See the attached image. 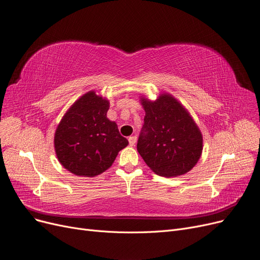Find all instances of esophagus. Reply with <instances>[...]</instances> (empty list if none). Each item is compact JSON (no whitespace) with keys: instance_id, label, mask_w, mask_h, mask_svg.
<instances>
[{"instance_id":"obj_1","label":"esophagus","mask_w":260,"mask_h":260,"mask_svg":"<svg viewBox=\"0 0 260 260\" xmlns=\"http://www.w3.org/2000/svg\"><path fill=\"white\" fill-rule=\"evenodd\" d=\"M136 141H137V137H136V136H131V137L128 138V142H129V146H131V147L135 146Z\"/></svg>"}]
</instances>
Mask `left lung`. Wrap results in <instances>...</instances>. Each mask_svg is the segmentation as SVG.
<instances>
[{
	"label": "left lung",
	"mask_w": 260,
	"mask_h": 260,
	"mask_svg": "<svg viewBox=\"0 0 260 260\" xmlns=\"http://www.w3.org/2000/svg\"><path fill=\"white\" fill-rule=\"evenodd\" d=\"M145 124L137 151L149 168L161 177L185 175L197 164L204 149L198 125L175 96L160 93L155 101L140 96Z\"/></svg>",
	"instance_id": "1"
}]
</instances>
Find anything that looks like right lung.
Listing matches in <instances>:
<instances>
[{
	"label": "right lung",
	"instance_id": "add662e5",
	"mask_svg": "<svg viewBox=\"0 0 260 260\" xmlns=\"http://www.w3.org/2000/svg\"><path fill=\"white\" fill-rule=\"evenodd\" d=\"M109 101L94 90L77 100L54 133V151L60 164L79 177H95L111 167L128 141L107 118Z\"/></svg>",
	"mask_w": 260,
	"mask_h": 260
}]
</instances>
